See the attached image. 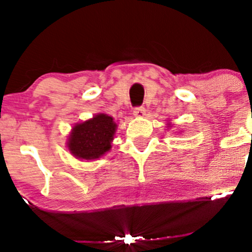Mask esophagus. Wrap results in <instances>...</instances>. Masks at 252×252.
I'll list each match as a JSON object with an SVG mask.
<instances>
[{
	"mask_svg": "<svg viewBox=\"0 0 252 252\" xmlns=\"http://www.w3.org/2000/svg\"><path fill=\"white\" fill-rule=\"evenodd\" d=\"M146 115V109L143 106H137L134 109V116L136 117H143Z\"/></svg>",
	"mask_w": 252,
	"mask_h": 252,
	"instance_id": "1",
	"label": "esophagus"
}]
</instances>
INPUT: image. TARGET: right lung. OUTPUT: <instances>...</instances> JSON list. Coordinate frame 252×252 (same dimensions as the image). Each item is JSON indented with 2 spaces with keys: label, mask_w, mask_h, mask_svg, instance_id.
I'll use <instances>...</instances> for the list:
<instances>
[{
  "label": "right lung",
  "mask_w": 252,
  "mask_h": 252,
  "mask_svg": "<svg viewBox=\"0 0 252 252\" xmlns=\"http://www.w3.org/2000/svg\"><path fill=\"white\" fill-rule=\"evenodd\" d=\"M117 124L106 114H98L91 120L77 123L68 136L67 148L80 160L99 158L111 148Z\"/></svg>",
  "instance_id": "add662e5"
}]
</instances>
